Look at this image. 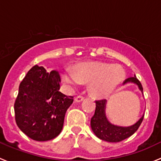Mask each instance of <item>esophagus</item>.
<instances>
[{"label":"esophagus","instance_id":"1","mask_svg":"<svg viewBox=\"0 0 161 161\" xmlns=\"http://www.w3.org/2000/svg\"><path fill=\"white\" fill-rule=\"evenodd\" d=\"M84 100V97L82 96H77L75 99H74V102H81L82 101Z\"/></svg>","mask_w":161,"mask_h":161}]
</instances>
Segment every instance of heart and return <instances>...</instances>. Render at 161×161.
Wrapping results in <instances>:
<instances>
[{
	"label": "heart",
	"instance_id": "obj_1",
	"mask_svg": "<svg viewBox=\"0 0 161 161\" xmlns=\"http://www.w3.org/2000/svg\"><path fill=\"white\" fill-rule=\"evenodd\" d=\"M125 76V71L120 65L94 61L75 64L74 73L64 72L61 79L70 89L88 83L87 90L91 95L95 98H104L115 90Z\"/></svg>",
	"mask_w": 161,
	"mask_h": 161
}]
</instances>
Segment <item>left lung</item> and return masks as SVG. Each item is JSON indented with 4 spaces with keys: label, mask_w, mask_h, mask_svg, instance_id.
I'll return each mask as SVG.
<instances>
[{
    "label": "left lung",
    "mask_w": 161,
    "mask_h": 161,
    "mask_svg": "<svg viewBox=\"0 0 161 161\" xmlns=\"http://www.w3.org/2000/svg\"><path fill=\"white\" fill-rule=\"evenodd\" d=\"M128 83L136 84L142 94V87L136 76L127 78L123 84ZM96 108L94 116L91 120L92 130L96 136L106 142H118L122 141L131 136L140 127L143 119L144 115L133 125L130 126H121L111 123L106 116V105L107 100L96 101Z\"/></svg>",
    "instance_id": "8db88e82"
}]
</instances>
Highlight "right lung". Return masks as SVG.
Wrapping results in <instances>:
<instances>
[{"instance_id":"1","label":"right lung","mask_w":161,"mask_h":161,"mask_svg":"<svg viewBox=\"0 0 161 161\" xmlns=\"http://www.w3.org/2000/svg\"><path fill=\"white\" fill-rule=\"evenodd\" d=\"M57 71L36 65L27 73L19 86L14 103L19 128L36 141L56 138L63 130L67 109L74 102L59 90Z\"/></svg>"}]
</instances>
